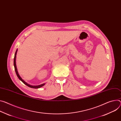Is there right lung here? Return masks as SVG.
<instances>
[{"instance_id": "1", "label": "right lung", "mask_w": 121, "mask_h": 121, "mask_svg": "<svg viewBox=\"0 0 121 121\" xmlns=\"http://www.w3.org/2000/svg\"><path fill=\"white\" fill-rule=\"evenodd\" d=\"M17 51H18V49L16 50V52L15 53V55H14V69H15V72L16 73V75L18 77V78L19 79V80L20 81H21L22 82L25 84H26V85H27V86L29 87H31V88H40L41 87H42L45 84V83H43V84H41L40 85H31L28 83H27L24 80L22 79V78L19 75V73H18V72L17 71V67H16V54H17Z\"/></svg>"}]
</instances>
